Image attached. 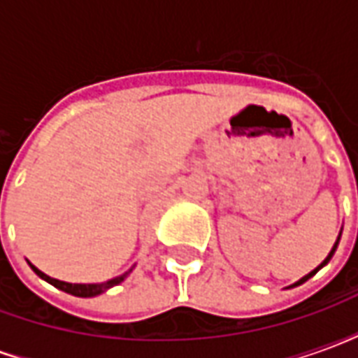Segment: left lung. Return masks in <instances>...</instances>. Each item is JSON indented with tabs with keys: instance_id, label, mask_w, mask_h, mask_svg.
<instances>
[{
	"instance_id": "8db88e82",
	"label": "left lung",
	"mask_w": 358,
	"mask_h": 358,
	"mask_svg": "<svg viewBox=\"0 0 358 358\" xmlns=\"http://www.w3.org/2000/svg\"><path fill=\"white\" fill-rule=\"evenodd\" d=\"M339 236H341V234H339ZM338 243H339V238H338V240H336V243H334V248H331V251H330V253H328V257H326V259H324L322 263L318 264V266H316V268L313 270V272H308L307 276H303V278H301L299 282H295V284H293V285H289V287H295V285H301V284H303V282H307L308 278H313V276H315L316 272H318V270L322 268L324 264H328V263H330V259H331V257H334V253H336V249H338Z\"/></svg>"
}]
</instances>
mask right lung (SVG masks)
Wrapping results in <instances>:
<instances>
[{
	"label": "right lung",
	"instance_id": "right-lung-1",
	"mask_svg": "<svg viewBox=\"0 0 358 358\" xmlns=\"http://www.w3.org/2000/svg\"><path fill=\"white\" fill-rule=\"evenodd\" d=\"M30 268L34 270L38 276L45 280L48 284L55 285L57 289L65 293H71V295H76V297H95V295H99V293L107 292L109 287L113 285H118L120 282H124V278L132 272V268L124 272V274H120V276L113 278V280H107V282H101V284H69V282H61V280H55V278L48 276V274H43L42 270H38L34 264H30Z\"/></svg>",
	"mask_w": 358,
	"mask_h": 358
}]
</instances>
